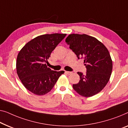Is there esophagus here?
I'll list each match as a JSON object with an SVG mask.
<instances>
[{
    "label": "esophagus",
    "instance_id": "1",
    "mask_svg": "<svg viewBox=\"0 0 128 128\" xmlns=\"http://www.w3.org/2000/svg\"><path fill=\"white\" fill-rule=\"evenodd\" d=\"M65 73H66V74H68V75H70V74H71L72 73V72H68V71H66V72H65Z\"/></svg>",
    "mask_w": 128,
    "mask_h": 128
}]
</instances>
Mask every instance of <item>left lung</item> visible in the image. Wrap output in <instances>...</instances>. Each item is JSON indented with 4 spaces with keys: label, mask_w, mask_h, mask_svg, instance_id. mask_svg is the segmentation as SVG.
I'll return each mask as SVG.
<instances>
[{
    "label": "left lung",
    "mask_w": 128,
    "mask_h": 128,
    "mask_svg": "<svg viewBox=\"0 0 128 128\" xmlns=\"http://www.w3.org/2000/svg\"><path fill=\"white\" fill-rule=\"evenodd\" d=\"M77 55L78 59H84L86 73L80 76L78 83L73 88L79 95L89 98L95 95L106 86L112 73V62L106 46L94 37L86 34H71L66 38Z\"/></svg>",
    "instance_id": "8db88e82"
}]
</instances>
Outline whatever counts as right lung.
Returning <instances> with one entry per match:
<instances>
[{"mask_svg":"<svg viewBox=\"0 0 128 128\" xmlns=\"http://www.w3.org/2000/svg\"><path fill=\"white\" fill-rule=\"evenodd\" d=\"M66 34L38 36L28 42L18 53L16 73L24 86L32 93L44 95L53 88L64 71H54L46 65L48 59Z\"/></svg>","mask_w":128,"mask_h":128,"instance_id":"add662e5","label":"right lung"}]
</instances>
